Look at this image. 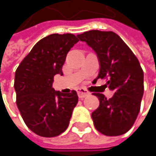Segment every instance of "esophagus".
<instances>
[{
	"label": "esophagus",
	"instance_id": "1",
	"mask_svg": "<svg viewBox=\"0 0 156 156\" xmlns=\"http://www.w3.org/2000/svg\"><path fill=\"white\" fill-rule=\"evenodd\" d=\"M77 92H78V97H79L80 98H85V97H87V96H88V95L90 94L87 90H86V89H84V88H82V87L78 88V89H77Z\"/></svg>",
	"mask_w": 156,
	"mask_h": 156
}]
</instances>
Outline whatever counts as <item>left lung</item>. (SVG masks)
<instances>
[{"mask_svg":"<svg viewBox=\"0 0 156 156\" xmlns=\"http://www.w3.org/2000/svg\"><path fill=\"white\" fill-rule=\"evenodd\" d=\"M97 54L98 78H107L111 98L94 93L99 107L91 116L96 129L108 136H121L134 125L144 95V72L137 58L124 41L113 31L93 30L78 35Z\"/></svg>","mask_w":156,"mask_h":156,"instance_id":"left-lung-1","label":"left lung"}]
</instances>
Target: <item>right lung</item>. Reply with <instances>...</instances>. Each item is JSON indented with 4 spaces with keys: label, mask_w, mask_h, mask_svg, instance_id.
Here are the masks:
<instances>
[{
    "label": "right lung",
    "mask_w": 156,
    "mask_h": 156,
    "mask_svg": "<svg viewBox=\"0 0 156 156\" xmlns=\"http://www.w3.org/2000/svg\"><path fill=\"white\" fill-rule=\"evenodd\" d=\"M78 41V35L71 33L48 35L34 45L16 69V104L26 126L38 136L54 137L69 126L78 94L56 91L52 84L55 75H63L67 54Z\"/></svg>",
    "instance_id": "right-lung-1"
}]
</instances>
